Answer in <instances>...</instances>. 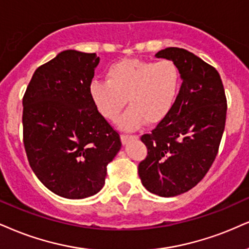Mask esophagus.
I'll list each match as a JSON object with an SVG mask.
<instances>
[{"label": "esophagus", "mask_w": 249, "mask_h": 249, "mask_svg": "<svg viewBox=\"0 0 249 249\" xmlns=\"http://www.w3.org/2000/svg\"><path fill=\"white\" fill-rule=\"evenodd\" d=\"M139 139V136L137 135H121V142L124 144H127L129 141L131 140H137Z\"/></svg>", "instance_id": "1"}]
</instances>
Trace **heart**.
Instances as JSON below:
<instances>
[{"label":"heart","mask_w":249,"mask_h":249,"mask_svg":"<svg viewBox=\"0 0 249 249\" xmlns=\"http://www.w3.org/2000/svg\"><path fill=\"white\" fill-rule=\"evenodd\" d=\"M106 81H93L89 92L104 118L116 121L125 103L130 105L120 127L134 130L144 122L158 124L170 114L181 87L179 67L171 60L157 62L124 59L110 64Z\"/></svg>","instance_id":"b5f03b06"}]
</instances>
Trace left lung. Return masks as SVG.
I'll list each match as a JSON object with an SVG mask.
<instances>
[{"mask_svg":"<svg viewBox=\"0 0 249 249\" xmlns=\"http://www.w3.org/2000/svg\"><path fill=\"white\" fill-rule=\"evenodd\" d=\"M179 67L181 84L173 108L141 141L148 156L139 165L142 185L173 197L203 179L216 158L226 120V97L218 71L195 54L168 47L156 54Z\"/></svg>","mask_w":249,"mask_h":249,"instance_id":"1","label":"left lung"}]
</instances>
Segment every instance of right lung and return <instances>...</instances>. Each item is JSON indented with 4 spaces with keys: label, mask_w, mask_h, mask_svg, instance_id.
Here are the masks:
<instances>
[{
    "label": "right lung",
    "mask_w": 249,
    "mask_h": 249,
    "mask_svg": "<svg viewBox=\"0 0 249 249\" xmlns=\"http://www.w3.org/2000/svg\"><path fill=\"white\" fill-rule=\"evenodd\" d=\"M96 53L61 52L33 73L23 98L24 146L36 178L54 194L81 199L104 185L121 149L119 134L92 103Z\"/></svg>",
    "instance_id": "add662e5"
}]
</instances>
